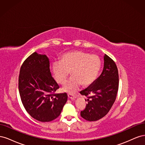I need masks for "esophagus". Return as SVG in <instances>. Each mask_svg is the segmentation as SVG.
Segmentation results:
<instances>
[{
    "instance_id": "1",
    "label": "esophagus",
    "mask_w": 145,
    "mask_h": 145,
    "mask_svg": "<svg viewBox=\"0 0 145 145\" xmlns=\"http://www.w3.org/2000/svg\"><path fill=\"white\" fill-rule=\"evenodd\" d=\"M68 98L69 99H71L72 100H75V99H76V96H75L74 95H72V94H68Z\"/></svg>"
}]
</instances>
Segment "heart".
Here are the masks:
<instances>
[{"instance_id":"obj_1","label":"heart","mask_w":145,"mask_h":145,"mask_svg":"<svg viewBox=\"0 0 145 145\" xmlns=\"http://www.w3.org/2000/svg\"><path fill=\"white\" fill-rule=\"evenodd\" d=\"M101 68V60L97 55H91L81 51L67 52L61 57L60 62L52 63V71L56 82L63 85L70 72L72 77L65 83L62 89L74 93L82 84L89 86L97 78Z\"/></svg>"}]
</instances>
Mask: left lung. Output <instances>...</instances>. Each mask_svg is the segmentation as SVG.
I'll return each mask as SVG.
<instances>
[{
    "instance_id": "8db88e82",
    "label": "left lung",
    "mask_w": 145,
    "mask_h": 145,
    "mask_svg": "<svg viewBox=\"0 0 145 145\" xmlns=\"http://www.w3.org/2000/svg\"><path fill=\"white\" fill-rule=\"evenodd\" d=\"M104 67L100 76L91 85L80 93L88 97L86 106L81 111L84 119L97 121L106 116L114 103L118 89V73L116 64L108 56H104Z\"/></svg>"
}]
</instances>
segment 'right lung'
Returning <instances> with one entry per match:
<instances>
[{"label":"right lung","mask_w":145,"mask_h":145,"mask_svg":"<svg viewBox=\"0 0 145 145\" xmlns=\"http://www.w3.org/2000/svg\"><path fill=\"white\" fill-rule=\"evenodd\" d=\"M59 88L46 55L34 52L24 61L20 70L19 91L24 108L34 119L48 122L60 116L68 95L55 94Z\"/></svg>","instance_id":"add662e5"}]
</instances>
